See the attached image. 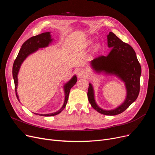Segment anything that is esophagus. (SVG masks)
<instances>
[{"instance_id": "esophagus-1", "label": "esophagus", "mask_w": 155, "mask_h": 155, "mask_svg": "<svg viewBox=\"0 0 155 155\" xmlns=\"http://www.w3.org/2000/svg\"><path fill=\"white\" fill-rule=\"evenodd\" d=\"M88 76V73L84 70H80L78 73V77L80 78H87Z\"/></svg>"}]
</instances>
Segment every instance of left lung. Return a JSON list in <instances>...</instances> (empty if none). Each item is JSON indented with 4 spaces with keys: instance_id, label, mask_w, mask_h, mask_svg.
Returning <instances> with one entry per match:
<instances>
[{
    "instance_id": "left-lung-1",
    "label": "left lung",
    "mask_w": 155,
    "mask_h": 155,
    "mask_svg": "<svg viewBox=\"0 0 155 155\" xmlns=\"http://www.w3.org/2000/svg\"><path fill=\"white\" fill-rule=\"evenodd\" d=\"M107 45L111 50L107 56H99L91 61L97 73L116 75L125 83L127 95L124 102L112 110H104L95 102L92 84L88 86L87 96L92 107L101 114L115 116L124 112L137 98L140 89L141 67L133 48L124 43L112 32L107 35Z\"/></svg>"
}]
</instances>
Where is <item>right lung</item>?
I'll use <instances>...</instances> for the list:
<instances>
[{"instance_id": "right-lung-1", "label": "right lung", "mask_w": 155, "mask_h": 155, "mask_svg": "<svg viewBox=\"0 0 155 155\" xmlns=\"http://www.w3.org/2000/svg\"><path fill=\"white\" fill-rule=\"evenodd\" d=\"M52 41H53V39H51L50 32H43L42 34L38 35L37 36H35L30 38L27 41H26L24 42L22 45V47L20 49V51L18 54L17 58H15L14 62L13 67H12V75H13L14 81V84H15V92L16 97H17L19 101V96L17 92V88H18V75L22 62L29 54L36 51L39 48H43L48 46V45L52 42ZM77 81V76L74 75L70 80L69 82H68L67 84H64V92L65 95L64 101L63 106L59 110L53 113H51V114H39L35 113V114L41 116H53L60 114L65 108V107H66V105L68 99V96H69L70 89L76 84Z\"/></svg>"}]
</instances>
